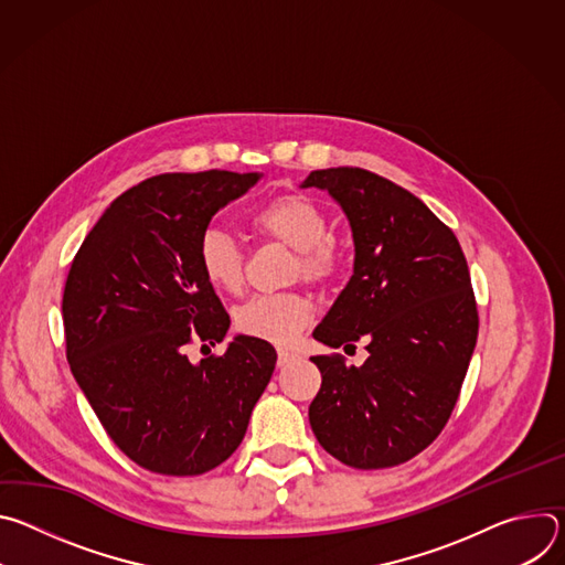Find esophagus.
Listing matches in <instances>:
<instances>
[{"mask_svg":"<svg viewBox=\"0 0 565 565\" xmlns=\"http://www.w3.org/2000/svg\"><path fill=\"white\" fill-rule=\"evenodd\" d=\"M295 358H297L295 351H288V349H279V351H277V364H279V366H288Z\"/></svg>","mask_w":565,"mask_h":565,"instance_id":"obj_1","label":"esophagus"}]
</instances>
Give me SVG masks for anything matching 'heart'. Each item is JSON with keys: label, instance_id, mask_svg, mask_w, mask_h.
Instances as JSON below:
<instances>
[{"label": "heart", "instance_id": "heart-1", "mask_svg": "<svg viewBox=\"0 0 565 565\" xmlns=\"http://www.w3.org/2000/svg\"><path fill=\"white\" fill-rule=\"evenodd\" d=\"M253 227L297 250V275L324 284L340 275L342 250L329 236V218L310 196L281 194L253 214ZM203 277L225 292L244 284V250L225 230L210 227L199 241ZM310 301L299 292H266L250 297L236 310V329L250 338L284 344L310 319Z\"/></svg>", "mask_w": 565, "mask_h": 565}]
</instances>
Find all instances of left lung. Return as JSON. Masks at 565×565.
<instances>
[{
    "label": "left lung",
    "instance_id": "left-lung-1",
    "mask_svg": "<svg viewBox=\"0 0 565 565\" xmlns=\"http://www.w3.org/2000/svg\"><path fill=\"white\" fill-rule=\"evenodd\" d=\"M301 188L331 194L355 246L353 275L312 338L344 351L369 342L362 366L310 358L321 373L308 409L312 434L355 469L407 462L447 425L476 347L465 255L418 196L373 172L315 170Z\"/></svg>",
    "mask_w": 565,
    "mask_h": 565
}]
</instances>
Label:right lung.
I'll use <instances>...</instances> for the list:
<instances>
[{
	"mask_svg": "<svg viewBox=\"0 0 565 565\" xmlns=\"http://www.w3.org/2000/svg\"><path fill=\"white\" fill-rule=\"evenodd\" d=\"M259 179L151 177L105 210L71 264L62 297L71 373L109 438L149 471L199 476L227 460L273 377L277 351L250 335L218 358H188L192 342L214 347L230 329L199 241Z\"/></svg>",
	"mask_w": 565,
	"mask_h": 565,
	"instance_id": "add662e5",
	"label": "right lung"
}]
</instances>
